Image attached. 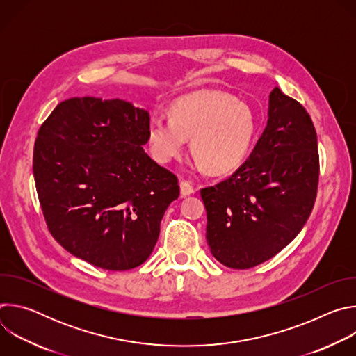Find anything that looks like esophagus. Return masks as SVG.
<instances>
[{
    "mask_svg": "<svg viewBox=\"0 0 356 356\" xmlns=\"http://www.w3.org/2000/svg\"><path fill=\"white\" fill-rule=\"evenodd\" d=\"M193 193H194V187L188 181L181 180L180 181V194H181V197H187V195H190Z\"/></svg>",
    "mask_w": 356,
    "mask_h": 356,
    "instance_id": "esophagus-1",
    "label": "esophagus"
}]
</instances>
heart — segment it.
<instances>
[{"mask_svg": "<svg viewBox=\"0 0 356 356\" xmlns=\"http://www.w3.org/2000/svg\"><path fill=\"white\" fill-rule=\"evenodd\" d=\"M169 115L170 120L152 118L147 125L150 154L161 163L179 158L191 138V154L201 168L227 173L243 161L255 136L250 108L218 90L180 98Z\"/></svg>", "mask_w": 356, "mask_h": 356, "instance_id": "obj_1", "label": "heart"}]
</instances>
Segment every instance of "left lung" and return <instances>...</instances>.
<instances>
[{
    "label": "left lung",
    "mask_w": 356,
    "mask_h": 356,
    "mask_svg": "<svg viewBox=\"0 0 356 356\" xmlns=\"http://www.w3.org/2000/svg\"><path fill=\"white\" fill-rule=\"evenodd\" d=\"M268 115L245 163L200 191L210 250L232 269L261 265L287 246L307 222L317 197L318 145L309 113L275 87Z\"/></svg>",
    "instance_id": "1"
}]
</instances>
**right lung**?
I'll return each instance as SVG.
<instances>
[{
  "label": "right lung",
  "instance_id": "1",
  "mask_svg": "<svg viewBox=\"0 0 356 356\" xmlns=\"http://www.w3.org/2000/svg\"><path fill=\"white\" fill-rule=\"evenodd\" d=\"M149 113L124 99L74 97L47 117L33 177L52 236L76 258L129 270L154 250L177 177L145 154Z\"/></svg>",
  "mask_w": 356,
  "mask_h": 356
}]
</instances>
